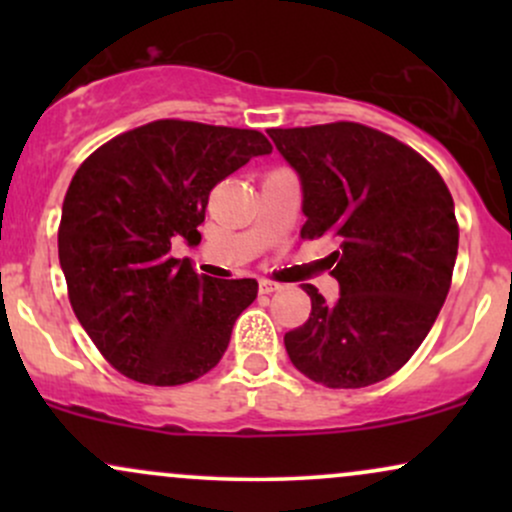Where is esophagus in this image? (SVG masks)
<instances>
[{"mask_svg": "<svg viewBox=\"0 0 512 512\" xmlns=\"http://www.w3.org/2000/svg\"><path fill=\"white\" fill-rule=\"evenodd\" d=\"M281 291L279 284H274V281H260V293H264V296H269V293H276Z\"/></svg>", "mask_w": 512, "mask_h": 512, "instance_id": "34e87169", "label": "esophagus"}]
</instances>
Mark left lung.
<instances>
[{
	"mask_svg": "<svg viewBox=\"0 0 512 512\" xmlns=\"http://www.w3.org/2000/svg\"><path fill=\"white\" fill-rule=\"evenodd\" d=\"M303 190V238L330 236L339 298L313 284L308 322L284 337L305 378L366 387L419 349L443 308L457 260L455 204L438 170L390 134L358 125L269 129Z\"/></svg>",
	"mask_w": 512,
	"mask_h": 512,
	"instance_id": "8db88e82",
	"label": "left lung"
}]
</instances>
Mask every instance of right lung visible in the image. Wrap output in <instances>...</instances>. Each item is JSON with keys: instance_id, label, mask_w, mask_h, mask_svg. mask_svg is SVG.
<instances>
[{"instance_id": "obj_1", "label": "right lung", "mask_w": 512, "mask_h": 512, "mask_svg": "<svg viewBox=\"0 0 512 512\" xmlns=\"http://www.w3.org/2000/svg\"><path fill=\"white\" fill-rule=\"evenodd\" d=\"M267 154L272 144L255 129L158 120L110 139L76 170L60 264L74 315L122 375L182 385L221 361L257 281L199 276L170 245H197L216 182Z\"/></svg>"}]
</instances>
